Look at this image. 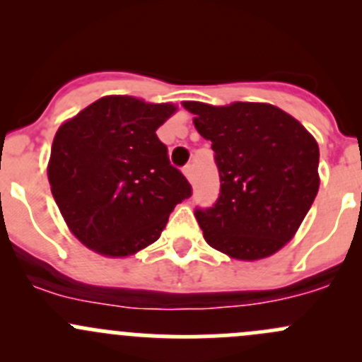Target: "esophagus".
Returning <instances> with one entry per match:
<instances>
[{
  "mask_svg": "<svg viewBox=\"0 0 362 362\" xmlns=\"http://www.w3.org/2000/svg\"><path fill=\"white\" fill-rule=\"evenodd\" d=\"M194 164H187V166L184 168V175H185V178H187L189 182H192L194 180Z\"/></svg>",
  "mask_w": 362,
  "mask_h": 362,
  "instance_id": "1",
  "label": "esophagus"
}]
</instances>
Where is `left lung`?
Listing matches in <instances>:
<instances>
[{
  "mask_svg": "<svg viewBox=\"0 0 362 362\" xmlns=\"http://www.w3.org/2000/svg\"><path fill=\"white\" fill-rule=\"evenodd\" d=\"M211 141L221 196L196 218L210 247L259 261L294 238L319 192V145L299 120L269 103L214 107L184 101Z\"/></svg>",
  "mask_w": 362,
  "mask_h": 362,
  "instance_id": "obj_1",
  "label": "left lung"
}]
</instances>
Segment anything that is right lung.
Masks as SVG:
<instances>
[{
    "label": "right lung",
    "instance_id": "obj_1",
    "mask_svg": "<svg viewBox=\"0 0 362 362\" xmlns=\"http://www.w3.org/2000/svg\"><path fill=\"white\" fill-rule=\"evenodd\" d=\"M173 103L112 94L63 122L47 177L68 229L105 257H127L160 236L191 185L158 134Z\"/></svg>",
    "mask_w": 362,
    "mask_h": 362
}]
</instances>
